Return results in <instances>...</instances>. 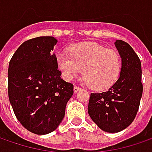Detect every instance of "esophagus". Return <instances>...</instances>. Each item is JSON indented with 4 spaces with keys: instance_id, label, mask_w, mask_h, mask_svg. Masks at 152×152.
Listing matches in <instances>:
<instances>
[{
    "instance_id": "obj_1",
    "label": "esophagus",
    "mask_w": 152,
    "mask_h": 152,
    "mask_svg": "<svg viewBox=\"0 0 152 152\" xmlns=\"http://www.w3.org/2000/svg\"><path fill=\"white\" fill-rule=\"evenodd\" d=\"M80 89H81V88H80L79 86H76H76L74 87V92H75V93H77Z\"/></svg>"
}]
</instances>
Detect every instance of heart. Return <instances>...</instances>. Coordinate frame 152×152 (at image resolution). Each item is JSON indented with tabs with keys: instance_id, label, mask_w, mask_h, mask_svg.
<instances>
[{
	"instance_id": "1",
	"label": "heart",
	"mask_w": 152,
	"mask_h": 152,
	"mask_svg": "<svg viewBox=\"0 0 152 152\" xmlns=\"http://www.w3.org/2000/svg\"><path fill=\"white\" fill-rule=\"evenodd\" d=\"M69 55H58V66L65 80L71 81L83 69L85 80L96 90L107 89L120 76L121 57L117 51L95 43H80L69 48Z\"/></svg>"
}]
</instances>
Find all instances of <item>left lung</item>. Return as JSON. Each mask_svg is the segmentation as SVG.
Returning <instances> with one entry per match:
<instances>
[{"instance_id": "1", "label": "left lung", "mask_w": 152, "mask_h": 152, "mask_svg": "<svg viewBox=\"0 0 152 152\" xmlns=\"http://www.w3.org/2000/svg\"><path fill=\"white\" fill-rule=\"evenodd\" d=\"M115 46L122 59L120 77L107 91L91 93L88 107L92 121L107 132H119L129 126L137 115L143 94L138 55L125 41L116 40Z\"/></svg>"}]
</instances>
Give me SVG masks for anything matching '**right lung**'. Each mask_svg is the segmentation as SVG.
<instances>
[{"mask_svg": "<svg viewBox=\"0 0 152 152\" xmlns=\"http://www.w3.org/2000/svg\"><path fill=\"white\" fill-rule=\"evenodd\" d=\"M57 42L53 37L25 41L8 65V98L14 114L26 129L39 135L57 129L74 93L73 84L60 77L52 53Z\"/></svg>", "mask_w": 152, "mask_h": 152, "instance_id": "right-lung-1", "label": "right lung"}]
</instances>
